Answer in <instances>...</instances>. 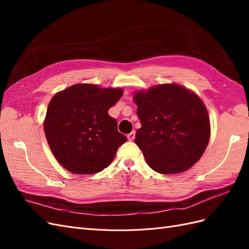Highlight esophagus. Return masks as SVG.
<instances>
[{
  "label": "esophagus",
  "instance_id": "1",
  "mask_svg": "<svg viewBox=\"0 0 249 249\" xmlns=\"http://www.w3.org/2000/svg\"><path fill=\"white\" fill-rule=\"evenodd\" d=\"M126 137H127V139H129L130 141L134 140V138H135V132L133 131V132H131L130 134H127V135H126Z\"/></svg>",
  "mask_w": 249,
  "mask_h": 249
}]
</instances>
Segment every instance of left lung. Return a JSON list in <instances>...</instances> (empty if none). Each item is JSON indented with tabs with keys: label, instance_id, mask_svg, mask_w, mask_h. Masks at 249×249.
Segmentation results:
<instances>
[{
	"label": "left lung",
	"instance_id": "1",
	"mask_svg": "<svg viewBox=\"0 0 249 249\" xmlns=\"http://www.w3.org/2000/svg\"><path fill=\"white\" fill-rule=\"evenodd\" d=\"M141 127L135 143L148 166L163 175L183 172L196 163L210 140L205 104L178 84H162L134 94Z\"/></svg>",
	"mask_w": 249,
	"mask_h": 249
}]
</instances>
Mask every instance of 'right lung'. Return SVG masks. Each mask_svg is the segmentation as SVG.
<instances>
[{
    "label": "right lung",
    "instance_id": "right-lung-1",
    "mask_svg": "<svg viewBox=\"0 0 249 249\" xmlns=\"http://www.w3.org/2000/svg\"><path fill=\"white\" fill-rule=\"evenodd\" d=\"M120 88L76 84L52 97L44 118V134L57 161L76 175H91L108 167L126 141L108 114L123 96Z\"/></svg>",
    "mask_w": 249,
    "mask_h": 249
}]
</instances>
